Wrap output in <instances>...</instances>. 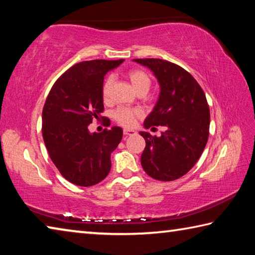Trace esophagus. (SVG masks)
Masks as SVG:
<instances>
[{
  "instance_id": "obj_1",
  "label": "esophagus",
  "mask_w": 255,
  "mask_h": 255,
  "mask_svg": "<svg viewBox=\"0 0 255 255\" xmlns=\"http://www.w3.org/2000/svg\"><path fill=\"white\" fill-rule=\"evenodd\" d=\"M133 133H136L135 130H131V129H124L125 136H130V135H133Z\"/></svg>"
}]
</instances>
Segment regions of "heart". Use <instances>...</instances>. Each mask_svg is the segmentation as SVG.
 <instances>
[{"label": "heart", "instance_id": "heart-1", "mask_svg": "<svg viewBox=\"0 0 255 255\" xmlns=\"http://www.w3.org/2000/svg\"><path fill=\"white\" fill-rule=\"evenodd\" d=\"M128 79L130 80L131 85L133 89L136 90V92L139 91V90L143 89H149L150 81L149 75L143 70H139V68H135V70H131L128 73ZM114 83V79L112 76L107 77L103 82L101 86V96L105 101H108L110 98L111 93V86ZM140 116V111L138 109H129V108H118L117 110L114 112V118L117 123L126 127H131L135 125L136 119Z\"/></svg>", "mask_w": 255, "mask_h": 255}]
</instances>
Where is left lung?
<instances>
[{
	"label": "left lung",
	"instance_id": "8db88e82",
	"mask_svg": "<svg viewBox=\"0 0 255 255\" xmlns=\"http://www.w3.org/2000/svg\"><path fill=\"white\" fill-rule=\"evenodd\" d=\"M154 73L159 96L144 127L165 126L162 135L140 131L146 146L140 157L144 171L159 181H173L192 169L209 136L210 114L201 86L189 72L158 58L133 59Z\"/></svg>",
	"mask_w": 255,
	"mask_h": 255
}]
</instances>
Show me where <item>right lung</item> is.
<instances>
[{"instance_id": "right-lung-1", "label": "right lung", "mask_w": 255, "mask_h": 255, "mask_svg": "<svg viewBox=\"0 0 255 255\" xmlns=\"http://www.w3.org/2000/svg\"><path fill=\"white\" fill-rule=\"evenodd\" d=\"M124 59H94L76 64L55 82L42 110V137L51 161L64 178L91 187L109 174L110 155L123 138V129L89 131L101 118V86L108 72ZM107 119V118H106Z\"/></svg>"}]
</instances>
